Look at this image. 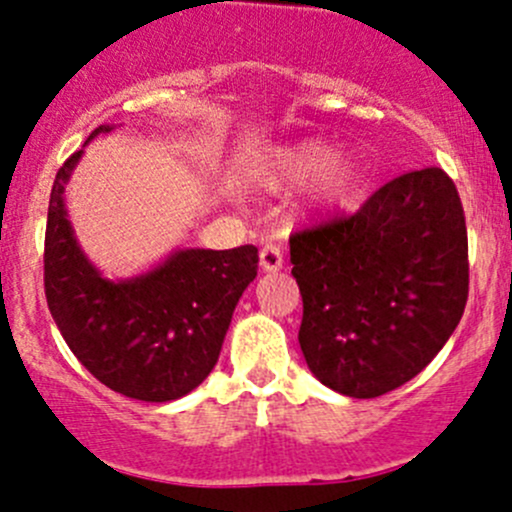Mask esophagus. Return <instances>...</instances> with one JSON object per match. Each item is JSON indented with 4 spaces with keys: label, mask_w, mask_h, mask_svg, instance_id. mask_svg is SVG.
Instances as JSON below:
<instances>
[{
    "label": "esophagus",
    "mask_w": 512,
    "mask_h": 512,
    "mask_svg": "<svg viewBox=\"0 0 512 512\" xmlns=\"http://www.w3.org/2000/svg\"><path fill=\"white\" fill-rule=\"evenodd\" d=\"M285 260H282V250L275 245V242H267L260 250V267L265 272H280Z\"/></svg>",
    "instance_id": "obj_1"
}]
</instances>
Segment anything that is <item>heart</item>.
Returning <instances> with one entry per match:
<instances>
[{
    "mask_svg": "<svg viewBox=\"0 0 512 512\" xmlns=\"http://www.w3.org/2000/svg\"><path fill=\"white\" fill-rule=\"evenodd\" d=\"M267 190H292L309 183V203L339 210L354 203L361 188V163L354 153L334 151L322 138H304L275 148L257 175Z\"/></svg>",
    "mask_w": 512,
    "mask_h": 512,
    "instance_id": "heart-1",
    "label": "heart"
}]
</instances>
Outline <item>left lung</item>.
Here are the masks:
<instances>
[{
    "instance_id": "left-lung-1",
    "label": "left lung",
    "mask_w": 512,
    "mask_h": 512,
    "mask_svg": "<svg viewBox=\"0 0 512 512\" xmlns=\"http://www.w3.org/2000/svg\"><path fill=\"white\" fill-rule=\"evenodd\" d=\"M289 260L309 371L354 399L414 379L466 309V218L441 168L399 175L349 218L294 232Z\"/></svg>"
}]
</instances>
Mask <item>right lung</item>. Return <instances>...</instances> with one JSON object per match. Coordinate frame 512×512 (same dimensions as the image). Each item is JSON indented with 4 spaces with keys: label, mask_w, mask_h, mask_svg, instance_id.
<instances>
[{
    "label": "right lung",
    "mask_w": 512,
    "mask_h": 512,
    "mask_svg": "<svg viewBox=\"0 0 512 512\" xmlns=\"http://www.w3.org/2000/svg\"><path fill=\"white\" fill-rule=\"evenodd\" d=\"M113 128L98 126L89 141ZM81 156L76 151L61 165L51 188L44 240L49 312L76 359L108 389L151 404L175 401L218 364L232 312L257 277V247H185L148 272L108 280L81 250L66 210V185Z\"/></svg>",
    "instance_id": "1"
}]
</instances>
